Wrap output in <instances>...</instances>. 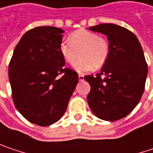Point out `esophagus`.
I'll return each mask as SVG.
<instances>
[{"label": "esophagus", "mask_w": 153, "mask_h": 153, "mask_svg": "<svg viewBox=\"0 0 153 153\" xmlns=\"http://www.w3.org/2000/svg\"><path fill=\"white\" fill-rule=\"evenodd\" d=\"M78 78H79V81H83V80H84V76H83V75H81V74H79V75H78Z\"/></svg>", "instance_id": "1"}]
</instances>
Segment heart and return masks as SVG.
<instances>
[{"label": "heart", "instance_id": "obj_1", "mask_svg": "<svg viewBox=\"0 0 153 153\" xmlns=\"http://www.w3.org/2000/svg\"><path fill=\"white\" fill-rule=\"evenodd\" d=\"M60 51L64 61L72 63L78 57L80 59L73 64L78 72H84L102 68L106 62L110 53V45L107 39L97 33L81 28L74 31L70 41L62 42Z\"/></svg>", "mask_w": 153, "mask_h": 153}]
</instances>
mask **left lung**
I'll use <instances>...</instances> for the list:
<instances>
[{"instance_id": "left-lung-1", "label": "left lung", "mask_w": 153, "mask_h": 153, "mask_svg": "<svg viewBox=\"0 0 153 153\" xmlns=\"http://www.w3.org/2000/svg\"><path fill=\"white\" fill-rule=\"evenodd\" d=\"M90 29L107 36L110 53L100 73L84 76L91 85L87 101L98 118L119 120L132 111L145 91L148 70L144 52L126 27L104 23Z\"/></svg>"}]
</instances>
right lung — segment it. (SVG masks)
<instances>
[{
	"label": "right lung",
	"instance_id": "1",
	"mask_svg": "<svg viewBox=\"0 0 153 153\" xmlns=\"http://www.w3.org/2000/svg\"><path fill=\"white\" fill-rule=\"evenodd\" d=\"M62 33L51 26L28 30L17 43L8 65L15 106L37 126H50L60 119L78 82L77 73L65 67L61 54Z\"/></svg>",
	"mask_w": 153,
	"mask_h": 153
}]
</instances>
